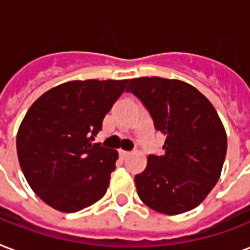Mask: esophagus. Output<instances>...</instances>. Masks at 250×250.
I'll return each mask as SVG.
<instances>
[{"label":"esophagus","instance_id":"obj_1","mask_svg":"<svg viewBox=\"0 0 250 250\" xmlns=\"http://www.w3.org/2000/svg\"><path fill=\"white\" fill-rule=\"evenodd\" d=\"M129 154H131V153L125 152V150H121V152H119V156H121L122 160H125V158H128Z\"/></svg>","mask_w":250,"mask_h":250}]
</instances>
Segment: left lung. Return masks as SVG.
Instances as JSON below:
<instances>
[{"instance_id":"8db88e82","label":"left lung","mask_w":250,"mask_h":250,"mask_svg":"<svg viewBox=\"0 0 250 250\" xmlns=\"http://www.w3.org/2000/svg\"><path fill=\"white\" fill-rule=\"evenodd\" d=\"M125 92L143 102L166 136L164 156L150 154L146 168L135 176L139 197L168 215L194 209L217 184L227 153V135L214 106L182 80L136 78Z\"/></svg>"}]
</instances>
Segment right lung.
Masks as SVG:
<instances>
[{
	"mask_svg": "<svg viewBox=\"0 0 250 250\" xmlns=\"http://www.w3.org/2000/svg\"><path fill=\"white\" fill-rule=\"evenodd\" d=\"M127 83L67 82L29 107L18 129V158L29 187L45 204L75 213L104 197L118 152L92 141Z\"/></svg>",
	"mask_w": 250,
	"mask_h": 250,
	"instance_id": "obj_1",
	"label": "right lung"
}]
</instances>
